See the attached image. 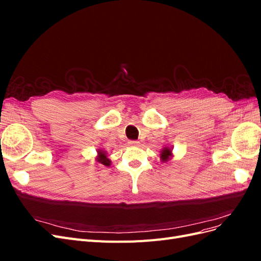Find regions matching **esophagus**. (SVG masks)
Wrapping results in <instances>:
<instances>
[{
  "instance_id": "1",
  "label": "esophagus",
  "mask_w": 261,
  "mask_h": 261,
  "mask_svg": "<svg viewBox=\"0 0 261 261\" xmlns=\"http://www.w3.org/2000/svg\"><path fill=\"white\" fill-rule=\"evenodd\" d=\"M128 144L132 145V146H138L139 145V141H137V140H129Z\"/></svg>"
}]
</instances>
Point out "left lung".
<instances>
[{
    "mask_svg": "<svg viewBox=\"0 0 261 261\" xmlns=\"http://www.w3.org/2000/svg\"><path fill=\"white\" fill-rule=\"evenodd\" d=\"M171 150L170 149H168V148H165L163 151H162V153H161V159L163 160V161H167V160H169V156L171 155Z\"/></svg>",
    "mask_w": 261,
    "mask_h": 261,
    "instance_id": "left-lung-1",
    "label": "left lung"
}]
</instances>
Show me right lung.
<instances>
[{
    "label": "right lung",
    "mask_w": 261,
    "mask_h": 261,
    "mask_svg": "<svg viewBox=\"0 0 261 261\" xmlns=\"http://www.w3.org/2000/svg\"><path fill=\"white\" fill-rule=\"evenodd\" d=\"M98 161L100 163L103 164V165H107V167H108V165H110V160L107 158L105 151H99V159H98Z\"/></svg>",
    "instance_id": "right-lung-1"
}]
</instances>
